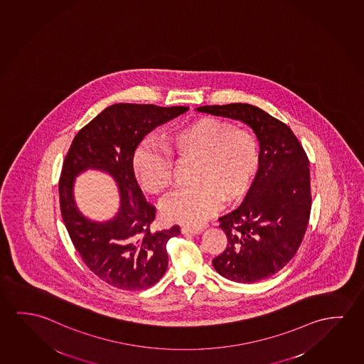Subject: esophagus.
I'll return each mask as SVG.
<instances>
[{
	"instance_id": "1",
	"label": "esophagus",
	"mask_w": 364,
	"mask_h": 364,
	"mask_svg": "<svg viewBox=\"0 0 364 364\" xmlns=\"http://www.w3.org/2000/svg\"><path fill=\"white\" fill-rule=\"evenodd\" d=\"M181 233H183V235H200V233H202V230H194V228H189V227H183V228H181Z\"/></svg>"
}]
</instances>
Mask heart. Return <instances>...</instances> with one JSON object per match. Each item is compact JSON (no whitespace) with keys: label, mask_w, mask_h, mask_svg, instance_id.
Here are the masks:
<instances>
[{"label":"heart","mask_w":364,"mask_h":364,"mask_svg":"<svg viewBox=\"0 0 364 364\" xmlns=\"http://www.w3.org/2000/svg\"><path fill=\"white\" fill-rule=\"evenodd\" d=\"M164 152L144 141L134 150L136 179L147 193L160 196L171 183V160L194 161L189 191H176L162 203L170 223L200 228L214 217L222 203L238 202L246 194L259 166L255 134L232 123L204 117L164 136Z\"/></svg>","instance_id":"b5f03b06"}]
</instances>
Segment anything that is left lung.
Returning a JSON list of instances; mask_svg holds the SVG:
<instances>
[{
  "label": "left lung",
  "mask_w": 364,
  "mask_h": 364,
  "mask_svg": "<svg viewBox=\"0 0 364 364\" xmlns=\"http://www.w3.org/2000/svg\"><path fill=\"white\" fill-rule=\"evenodd\" d=\"M198 112L246 123L259 141V168L245 200L219 218L228 245L213 266L225 279L253 284L295 256L311 209L306 154L285 123L247 103L203 106Z\"/></svg>",
  "instance_id": "1"
}]
</instances>
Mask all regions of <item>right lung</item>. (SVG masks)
Masks as SVG:
<instances>
[{"mask_svg": "<svg viewBox=\"0 0 364 364\" xmlns=\"http://www.w3.org/2000/svg\"><path fill=\"white\" fill-rule=\"evenodd\" d=\"M188 109L132 103L107 107L74 137L63 164L59 198L70 240L90 271L121 290L151 287L168 269L166 243L180 235L179 225L150 230L155 208L137 184L132 159L146 134ZM87 169L108 173L118 184L120 207L108 221L90 220L76 205L75 179Z\"/></svg>", "mask_w": 364, "mask_h": 364, "instance_id": "1", "label": "right lung"}]
</instances>
